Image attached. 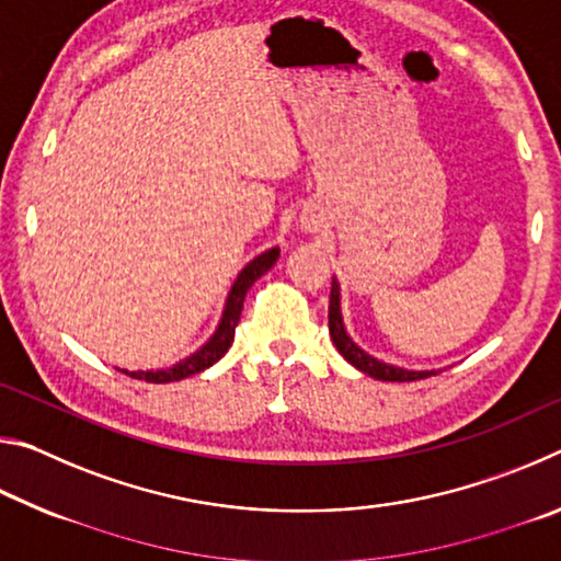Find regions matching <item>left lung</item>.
I'll use <instances>...</instances> for the list:
<instances>
[{
    "mask_svg": "<svg viewBox=\"0 0 561 561\" xmlns=\"http://www.w3.org/2000/svg\"><path fill=\"white\" fill-rule=\"evenodd\" d=\"M329 334L339 354L344 356L351 366L358 368V371L368 374L378 381H417V378H428L438 371H408V368L386 364V360H378L371 354H366L364 348L354 344V339L346 334L344 317H341V287L339 279H331V301H329Z\"/></svg>",
    "mask_w": 561,
    "mask_h": 561,
    "instance_id": "left-lung-1",
    "label": "left lung"
}]
</instances>
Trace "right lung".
<instances>
[{"mask_svg": "<svg viewBox=\"0 0 561 561\" xmlns=\"http://www.w3.org/2000/svg\"><path fill=\"white\" fill-rule=\"evenodd\" d=\"M277 260H279V247H272V250L257 254L252 262L244 264V270L237 274V279L232 282L230 294H227L220 324H217L215 334L207 339L205 344L195 351V354H190L187 358L178 360V364L168 366V368H150V371H128V368H121V371L126 376L138 378V381L173 383V381H180V378L195 376V374L205 371V368H210L213 364H217V360L227 354V348H230L234 341V327L240 324L247 289H250L264 272H270Z\"/></svg>", "mask_w": 561, "mask_h": 561, "instance_id": "1", "label": "right lung"}]
</instances>
